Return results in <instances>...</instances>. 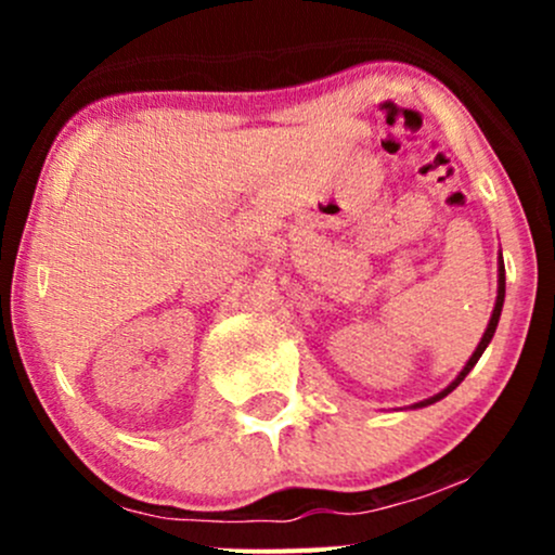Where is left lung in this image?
Returning a JSON list of instances; mask_svg holds the SVG:
<instances>
[{
    "label": "left lung",
    "mask_w": 555,
    "mask_h": 555,
    "mask_svg": "<svg viewBox=\"0 0 555 555\" xmlns=\"http://www.w3.org/2000/svg\"><path fill=\"white\" fill-rule=\"evenodd\" d=\"M503 295H506V271H503V260H499V297H495V308H493V315H490V321H488V328H486V334H482L480 344H477V349H475V352H473V358L467 360V365L462 367V373L456 375V378L451 380V384L446 386L441 393H436V397H430V399H425V401H417L415 406H428V404H433V401H438V399L449 397V393L454 391V388L460 386L464 378H467V373L473 371V367L477 365V360L482 358V352H486V347H488V344H490V339H493V334H495V326H499V318H501V308H503Z\"/></svg>",
    "instance_id": "obj_1"
}]
</instances>
